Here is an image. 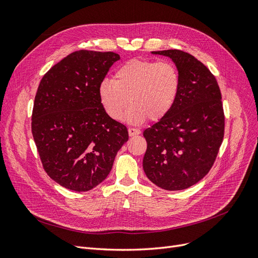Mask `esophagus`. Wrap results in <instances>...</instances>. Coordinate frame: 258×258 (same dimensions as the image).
<instances>
[{"instance_id": "obj_1", "label": "esophagus", "mask_w": 258, "mask_h": 258, "mask_svg": "<svg viewBox=\"0 0 258 258\" xmlns=\"http://www.w3.org/2000/svg\"><path fill=\"white\" fill-rule=\"evenodd\" d=\"M128 131H129V136L130 137L139 136L140 134H141V131H140V129H137V128H129Z\"/></svg>"}]
</instances>
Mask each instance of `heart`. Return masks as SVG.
<instances>
[{"instance_id":"1","label":"heart","mask_w":258,"mask_h":258,"mask_svg":"<svg viewBox=\"0 0 258 258\" xmlns=\"http://www.w3.org/2000/svg\"><path fill=\"white\" fill-rule=\"evenodd\" d=\"M179 70L172 61L135 59L121 64L112 79L99 85V101L105 113L120 120L130 102L127 118L132 122L157 121L167 116L181 91Z\"/></svg>"}]
</instances>
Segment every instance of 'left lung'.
<instances>
[{
  "instance_id": "obj_1",
  "label": "left lung",
  "mask_w": 258,
  "mask_h": 258,
  "mask_svg": "<svg viewBox=\"0 0 258 258\" xmlns=\"http://www.w3.org/2000/svg\"><path fill=\"white\" fill-rule=\"evenodd\" d=\"M170 57L179 70L181 91L170 113L144 130L146 176L166 190L198 183L212 168L222 145L225 114L215 76L190 53L178 49L153 51Z\"/></svg>"
}]
</instances>
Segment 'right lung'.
I'll return each mask as SVG.
<instances>
[{
    "instance_id": "1",
    "label": "right lung",
    "mask_w": 258,
    "mask_h": 258,
    "mask_svg": "<svg viewBox=\"0 0 258 258\" xmlns=\"http://www.w3.org/2000/svg\"><path fill=\"white\" fill-rule=\"evenodd\" d=\"M119 54L79 50L54 64L35 95L31 130L45 172L74 191L104 181L128 129L99 101V85Z\"/></svg>"
}]
</instances>
